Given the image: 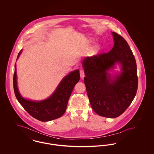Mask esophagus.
Returning <instances> with one entry per match:
<instances>
[{"instance_id": "esophagus-1", "label": "esophagus", "mask_w": 154, "mask_h": 154, "mask_svg": "<svg viewBox=\"0 0 154 154\" xmlns=\"http://www.w3.org/2000/svg\"><path fill=\"white\" fill-rule=\"evenodd\" d=\"M80 73L81 78H84L85 76V74H84V70L83 69H81L80 70Z\"/></svg>"}]
</instances>
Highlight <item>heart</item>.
Listing matches in <instances>:
<instances>
[{"mask_svg": "<svg viewBox=\"0 0 154 154\" xmlns=\"http://www.w3.org/2000/svg\"><path fill=\"white\" fill-rule=\"evenodd\" d=\"M100 50V47L99 45H96L95 46H94L91 50V53L94 55H96L97 54H98V53L99 52Z\"/></svg>", "mask_w": 154, "mask_h": 154, "instance_id": "1", "label": "heart"}]
</instances>
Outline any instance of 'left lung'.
I'll use <instances>...</instances> for the list:
<instances>
[{
    "instance_id": "8db88e82",
    "label": "left lung",
    "mask_w": 154,
    "mask_h": 154,
    "mask_svg": "<svg viewBox=\"0 0 154 154\" xmlns=\"http://www.w3.org/2000/svg\"><path fill=\"white\" fill-rule=\"evenodd\" d=\"M113 48L107 53L85 58L84 81L92 109L104 117L121 116L133 100L138 87L135 58L123 37L112 32ZM118 63L122 72L112 79L108 71Z\"/></svg>"
}]
</instances>
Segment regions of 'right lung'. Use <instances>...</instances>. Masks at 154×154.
Instances as JSON below:
<instances>
[{
  "mask_svg": "<svg viewBox=\"0 0 154 154\" xmlns=\"http://www.w3.org/2000/svg\"><path fill=\"white\" fill-rule=\"evenodd\" d=\"M22 51L18 53L17 60ZM14 67L13 87L15 95L23 109L32 117L42 122L50 121L62 117L66 111L67 102L74 87L80 80L79 70H74L65 77L55 92L47 99L42 101H32L24 99L20 94L17 87L15 64Z\"/></svg>",
  "mask_w": 154,
  "mask_h": 154,
  "instance_id": "1",
  "label": "right lung"
}]
</instances>
